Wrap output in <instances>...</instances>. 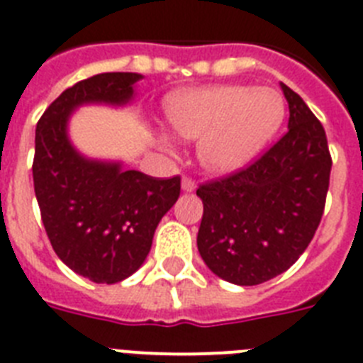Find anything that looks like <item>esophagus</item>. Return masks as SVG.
<instances>
[{"instance_id":"obj_1","label":"esophagus","mask_w":363,"mask_h":363,"mask_svg":"<svg viewBox=\"0 0 363 363\" xmlns=\"http://www.w3.org/2000/svg\"><path fill=\"white\" fill-rule=\"evenodd\" d=\"M182 189H184L185 193H193V191L196 189V184L193 179L185 176V178H182Z\"/></svg>"}]
</instances>
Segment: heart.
Returning a JSON list of instances; mask_svg holds the SVG:
<instances>
[{
	"label": "heart",
	"mask_w": 363,
	"mask_h": 363,
	"mask_svg": "<svg viewBox=\"0 0 363 363\" xmlns=\"http://www.w3.org/2000/svg\"><path fill=\"white\" fill-rule=\"evenodd\" d=\"M167 120L185 140H199V161L227 176L247 167L285 120V101L272 88L223 84L189 89L167 99ZM172 152V142L161 136Z\"/></svg>",
	"instance_id": "1"
}]
</instances>
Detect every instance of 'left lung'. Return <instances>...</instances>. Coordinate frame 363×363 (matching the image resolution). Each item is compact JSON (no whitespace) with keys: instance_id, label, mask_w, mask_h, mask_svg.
<instances>
[{"instance_id":"obj_1","label":"left lung","mask_w":363,"mask_h":363,"mask_svg":"<svg viewBox=\"0 0 363 363\" xmlns=\"http://www.w3.org/2000/svg\"><path fill=\"white\" fill-rule=\"evenodd\" d=\"M289 131L253 164L200 185L204 213L196 245L221 279L251 286L300 259L315 236L330 185L328 140L300 95L281 84Z\"/></svg>"}]
</instances>
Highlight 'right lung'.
Returning <instances> with one entry per match:
<instances>
[{
  "mask_svg": "<svg viewBox=\"0 0 363 363\" xmlns=\"http://www.w3.org/2000/svg\"><path fill=\"white\" fill-rule=\"evenodd\" d=\"M138 72H103L65 89L35 129L33 185L43 225L63 262L94 283H120L152 249L153 234L179 196V176L152 178L120 161L89 159L69 140L82 104L125 106Z\"/></svg>",
  "mask_w": 363,
  "mask_h": 363,
  "instance_id": "1",
  "label": "right lung"
}]
</instances>
